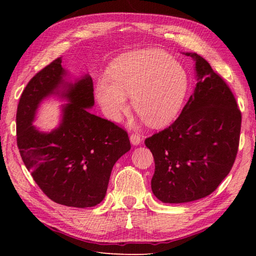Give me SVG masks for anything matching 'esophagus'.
Masks as SVG:
<instances>
[{"label": "esophagus", "instance_id": "1", "mask_svg": "<svg viewBox=\"0 0 256 256\" xmlns=\"http://www.w3.org/2000/svg\"><path fill=\"white\" fill-rule=\"evenodd\" d=\"M130 140H131V143L133 145H140V142H142V138H140V134H136V133H133L131 134V136H130Z\"/></svg>", "mask_w": 256, "mask_h": 256}]
</instances>
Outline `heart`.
<instances>
[{
  "mask_svg": "<svg viewBox=\"0 0 256 256\" xmlns=\"http://www.w3.org/2000/svg\"><path fill=\"white\" fill-rule=\"evenodd\" d=\"M110 77L101 78L96 94L108 118H118L132 98L134 110L152 126L175 118L186 100L189 76L175 57L160 48L125 52L110 67Z\"/></svg>",
  "mask_w": 256,
  "mask_h": 256,
  "instance_id": "obj_1",
  "label": "heart"
}]
</instances>
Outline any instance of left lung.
<instances>
[{
	"label": "left lung",
	"mask_w": 256,
	"mask_h": 256,
	"mask_svg": "<svg viewBox=\"0 0 256 256\" xmlns=\"http://www.w3.org/2000/svg\"><path fill=\"white\" fill-rule=\"evenodd\" d=\"M197 84L170 126L145 140L154 156L152 192L165 204L204 198L236 160L242 116L224 80L194 52Z\"/></svg>",
	"instance_id": "obj_1"
}]
</instances>
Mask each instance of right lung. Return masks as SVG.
<instances>
[{"label": "right lung", "mask_w": 256, "mask_h": 256, "mask_svg": "<svg viewBox=\"0 0 256 256\" xmlns=\"http://www.w3.org/2000/svg\"><path fill=\"white\" fill-rule=\"evenodd\" d=\"M62 57L27 84L16 113V136L22 160L38 187L59 204L88 208L106 197L116 160L131 150L126 131L88 111L94 104V82L86 74L67 82ZM58 95L63 106L60 126L40 132L32 125L40 102Z\"/></svg>", "instance_id": "obj_1"}]
</instances>
